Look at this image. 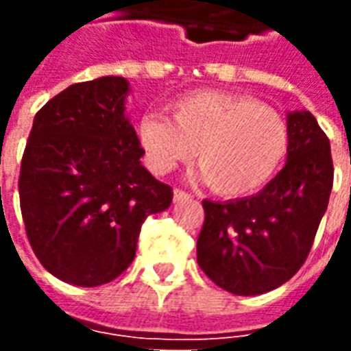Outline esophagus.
<instances>
[{
	"label": "esophagus",
	"mask_w": 351,
	"mask_h": 351,
	"mask_svg": "<svg viewBox=\"0 0 351 351\" xmlns=\"http://www.w3.org/2000/svg\"><path fill=\"white\" fill-rule=\"evenodd\" d=\"M190 197H191L190 193H186V191L182 190L173 191V201H175V203H180V201H186V199H190Z\"/></svg>",
	"instance_id": "34e87169"
}]
</instances>
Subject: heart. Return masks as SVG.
Here are the masks:
<instances>
[{
  "label": "heart",
  "instance_id": "b5f03b06",
  "mask_svg": "<svg viewBox=\"0 0 351 351\" xmlns=\"http://www.w3.org/2000/svg\"><path fill=\"white\" fill-rule=\"evenodd\" d=\"M171 118L145 114L137 123L148 167L165 175L197 152L201 175L223 197L258 191L289 150L284 116L250 95L197 90L173 101Z\"/></svg>",
  "mask_w": 351,
  "mask_h": 351
}]
</instances>
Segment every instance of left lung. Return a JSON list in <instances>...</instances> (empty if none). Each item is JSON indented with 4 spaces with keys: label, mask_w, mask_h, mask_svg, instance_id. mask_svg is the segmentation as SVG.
<instances>
[{
    "label": "left lung",
    "mask_w": 351,
    "mask_h": 351,
    "mask_svg": "<svg viewBox=\"0 0 351 351\" xmlns=\"http://www.w3.org/2000/svg\"><path fill=\"white\" fill-rule=\"evenodd\" d=\"M286 165L256 195L203 201L197 263L235 295L276 289L301 269L332 188L329 138L308 110L287 112Z\"/></svg>",
    "instance_id": "1"
}]
</instances>
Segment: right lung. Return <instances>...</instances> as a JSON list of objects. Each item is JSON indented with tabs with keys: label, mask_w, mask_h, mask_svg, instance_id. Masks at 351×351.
Segmentation results:
<instances>
[{
	"label": "right lung",
	"mask_w": 351,
	"mask_h": 351,
	"mask_svg": "<svg viewBox=\"0 0 351 351\" xmlns=\"http://www.w3.org/2000/svg\"><path fill=\"white\" fill-rule=\"evenodd\" d=\"M123 77L65 88L35 114L19 193L27 241L62 282L95 287L135 258L143 221L167 210L173 190L141 163Z\"/></svg>",
	"instance_id": "right-lung-1"
}]
</instances>
